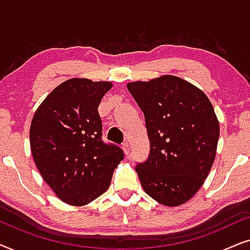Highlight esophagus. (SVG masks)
Listing matches in <instances>:
<instances>
[{
    "label": "esophagus",
    "mask_w": 250,
    "mask_h": 250,
    "mask_svg": "<svg viewBox=\"0 0 250 250\" xmlns=\"http://www.w3.org/2000/svg\"><path fill=\"white\" fill-rule=\"evenodd\" d=\"M123 150H124V152H125V155H128L129 153V145L127 142H124L123 143Z\"/></svg>",
    "instance_id": "1"
}]
</instances>
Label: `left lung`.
Instances as JSON below:
<instances>
[{"label":"left lung","instance_id":"left-lung-1","mask_svg":"<svg viewBox=\"0 0 250 250\" xmlns=\"http://www.w3.org/2000/svg\"><path fill=\"white\" fill-rule=\"evenodd\" d=\"M127 88L145 114L150 153L135 167L146 193L167 207L190 200L216 157L220 123L200 88L173 75L131 82Z\"/></svg>","mask_w":250,"mask_h":250}]
</instances>
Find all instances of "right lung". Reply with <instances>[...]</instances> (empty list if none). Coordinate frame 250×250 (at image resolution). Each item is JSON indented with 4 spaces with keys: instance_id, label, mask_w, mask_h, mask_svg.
<instances>
[{
    "instance_id": "add662e5",
    "label": "right lung",
    "mask_w": 250,
    "mask_h": 250,
    "mask_svg": "<svg viewBox=\"0 0 250 250\" xmlns=\"http://www.w3.org/2000/svg\"><path fill=\"white\" fill-rule=\"evenodd\" d=\"M110 82L70 78L54 88L34 114L29 129L33 159L56 196L84 206L104 193L124 158L102 141L98 107Z\"/></svg>"
}]
</instances>
